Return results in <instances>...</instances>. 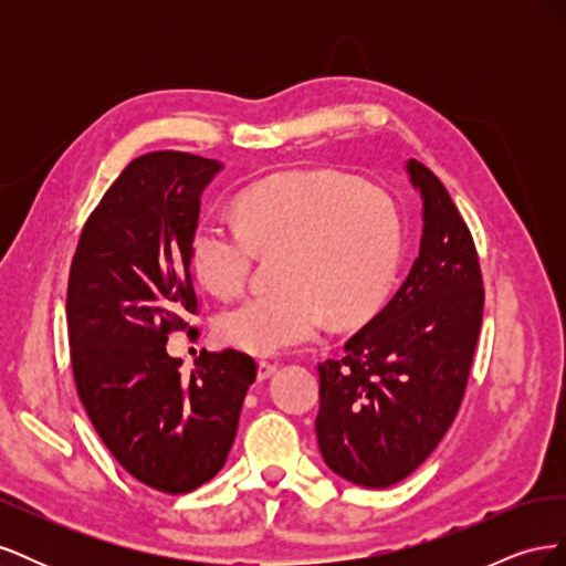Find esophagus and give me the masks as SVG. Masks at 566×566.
Returning a JSON list of instances; mask_svg holds the SVG:
<instances>
[{
	"label": "esophagus",
	"mask_w": 566,
	"mask_h": 566,
	"mask_svg": "<svg viewBox=\"0 0 566 566\" xmlns=\"http://www.w3.org/2000/svg\"><path fill=\"white\" fill-rule=\"evenodd\" d=\"M276 364H273V361H266V358H262V361L260 364H256V373H260V380H266V378H271V375L273 373H276Z\"/></svg>",
	"instance_id": "1"
}]
</instances>
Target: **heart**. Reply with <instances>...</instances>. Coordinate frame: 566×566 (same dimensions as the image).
<instances>
[{
    "instance_id": "1",
    "label": "heart",
    "mask_w": 566,
    "mask_h": 566,
    "mask_svg": "<svg viewBox=\"0 0 566 566\" xmlns=\"http://www.w3.org/2000/svg\"><path fill=\"white\" fill-rule=\"evenodd\" d=\"M401 250V212L382 188L331 169H295L243 188L233 224L200 219L188 264L210 293L231 297L245 287L254 254H276L279 285L217 321L221 342L269 356L312 339L325 318H366L397 279Z\"/></svg>"
}]
</instances>
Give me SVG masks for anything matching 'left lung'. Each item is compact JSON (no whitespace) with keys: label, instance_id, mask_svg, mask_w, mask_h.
<instances>
[{"label":"left lung","instance_id":"1","mask_svg":"<svg viewBox=\"0 0 566 566\" xmlns=\"http://www.w3.org/2000/svg\"><path fill=\"white\" fill-rule=\"evenodd\" d=\"M420 254L385 310L318 364V449L335 474L366 489L401 482L427 460L465 397L484 316L472 233L443 184L418 160Z\"/></svg>","mask_w":566,"mask_h":566}]
</instances>
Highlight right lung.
<instances>
[{
    "label": "right lung",
    "instance_id": "1",
    "mask_svg": "<svg viewBox=\"0 0 566 566\" xmlns=\"http://www.w3.org/2000/svg\"><path fill=\"white\" fill-rule=\"evenodd\" d=\"M221 163L181 150L132 160L80 233L67 279V339L80 401L142 484L188 493L224 468L254 358L202 352L191 375L167 335L198 314L188 238Z\"/></svg>",
    "mask_w": 566,
    "mask_h": 566
}]
</instances>
